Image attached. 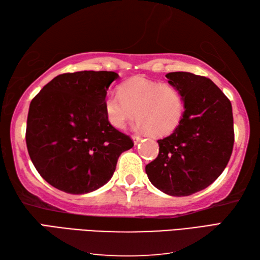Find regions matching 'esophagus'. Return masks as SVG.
Here are the masks:
<instances>
[{"instance_id":"1","label":"esophagus","mask_w":260,"mask_h":260,"mask_svg":"<svg viewBox=\"0 0 260 260\" xmlns=\"http://www.w3.org/2000/svg\"><path fill=\"white\" fill-rule=\"evenodd\" d=\"M132 139H134V142H135V145H137L138 142L140 141V136H138V135H132Z\"/></svg>"}]
</instances>
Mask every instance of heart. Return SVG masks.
<instances>
[{
  "instance_id": "obj_1",
  "label": "heart",
  "mask_w": 260,
  "mask_h": 260,
  "mask_svg": "<svg viewBox=\"0 0 260 260\" xmlns=\"http://www.w3.org/2000/svg\"><path fill=\"white\" fill-rule=\"evenodd\" d=\"M104 110L115 129L123 130L136 116L139 119L138 129L164 136L178 125L184 113V100L171 83L135 77L119 86V95H107Z\"/></svg>"
}]
</instances>
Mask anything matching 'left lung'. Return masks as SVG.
Wrapping results in <instances>:
<instances>
[{
    "label": "left lung",
    "mask_w": 260,
    "mask_h": 260,
    "mask_svg": "<svg viewBox=\"0 0 260 260\" xmlns=\"http://www.w3.org/2000/svg\"><path fill=\"white\" fill-rule=\"evenodd\" d=\"M168 83L181 92L185 111L172 135L158 140L159 153L146 166L153 186L172 197H187L218 178L235 142L230 100L204 76L168 73Z\"/></svg>",
    "instance_id": "left-lung-1"
}]
</instances>
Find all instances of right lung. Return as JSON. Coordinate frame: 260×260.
I'll list each match as a JSON object with an SVG mask.
<instances>
[{
    "instance_id": "right-lung-1",
    "label": "right lung",
    "mask_w": 260,
    "mask_h": 260,
    "mask_svg": "<svg viewBox=\"0 0 260 260\" xmlns=\"http://www.w3.org/2000/svg\"><path fill=\"white\" fill-rule=\"evenodd\" d=\"M119 75L60 74L30 103L25 141L41 177L62 192L85 194L107 184L134 141L107 119L104 100Z\"/></svg>"
}]
</instances>
